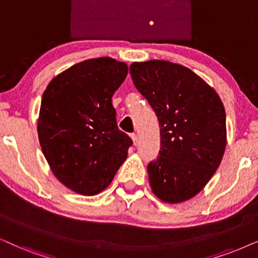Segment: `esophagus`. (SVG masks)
<instances>
[{
  "label": "esophagus",
  "mask_w": 258,
  "mask_h": 258,
  "mask_svg": "<svg viewBox=\"0 0 258 258\" xmlns=\"http://www.w3.org/2000/svg\"><path fill=\"white\" fill-rule=\"evenodd\" d=\"M131 138H132V142H133V144H135V145L138 144L139 139H138V136H137L136 133H132V135H131Z\"/></svg>",
  "instance_id": "esophagus-1"
}]
</instances>
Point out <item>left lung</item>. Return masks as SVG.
<instances>
[{"label":"left lung","mask_w":258,"mask_h":258,"mask_svg":"<svg viewBox=\"0 0 258 258\" xmlns=\"http://www.w3.org/2000/svg\"><path fill=\"white\" fill-rule=\"evenodd\" d=\"M132 81L161 127V150L148 165L153 194L167 204L194 198L216 174L226 148V114L217 91L183 65L135 61Z\"/></svg>","instance_id":"1"}]
</instances>
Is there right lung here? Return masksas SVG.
<instances>
[{
	"mask_svg": "<svg viewBox=\"0 0 258 258\" xmlns=\"http://www.w3.org/2000/svg\"><path fill=\"white\" fill-rule=\"evenodd\" d=\"M127 71L110 57L91 58L57 75L42 94L39 143L53 175L75 193L105 190L127 158L132 140L112 105Z\"/></svg>",
	"mask_w": 258,
	"mask_h": 258,
	"instance_id": "right-lung-1",
	"label": "right lung"
}]
</instances>
